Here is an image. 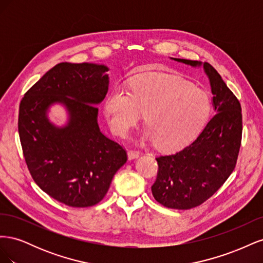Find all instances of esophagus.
Returning <instances> with one entry per match:
<instances>
[{"label":"esophagus","mask_w":263,"mask_h":263,"mask_svg":"<svg viewBox=\"0 0 263 263\" xmlns=\"http://www.w3.org/2000/svg\"><path fill=\"white\" fill-rule=\"evenodd\" d=\"M140 156V153L137 150H129L128 151V159L129 160H133V159H136Z\"/></svg>","instance_id":"obj_1"}]
</instances>
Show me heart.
<instances>
[{"label": "heart", "instance_id": "b5f03b06", "mask_svg": "<svg viewBox=\"0 0 263 263\" xmlns=\"http://www.w3.org/2000/svg\"><path fill=\"white\" fill-rule=\"evenodd\" d=\"M212 101L208 92L170 74L138 76L130 92L108 94L104 112L112 130L126 137L145 114V138L164 151L178 150L193 141L208 123Z\"/></svg>", "mask_w": 263, "mask_h": 263}]
</instances>
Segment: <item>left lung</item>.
<instances>
[{"instance_id":"1","label":"left lung","mask_w":263,"mask_h":263,"mask_svg":"<svg viewBox=\"0 0 263 263\" xmlns=\"http://www.w3.org/2000/svg\"><path fill=\"white\" fill-rule=\"evenodd\" d=\"M192 67L202 62L173 58ZM210 79L215 114L197 138L179 153L156 158L158 174L151 186L155 200L168 209L190 210L203 204L234 171L241 145V106L221 77L209 62L203 63Z\"/></svg>"}]
</instances>
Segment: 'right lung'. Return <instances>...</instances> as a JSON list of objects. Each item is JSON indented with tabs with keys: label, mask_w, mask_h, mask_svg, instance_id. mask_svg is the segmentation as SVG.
Instances as JSON below:
<instances>
[{
	"label": "right lung",
	"mask_w": 263,
	"mask_h": 263,
	"mask_svg": "<svg viewBox=\"0 0 263 263\" xmlns=\"http://www.w3.org/2000/svg\"><path fill=\"white\" fill-rule=\"evenodd\" d=\"M108 68L61 62L25 93L20 104L23 155L36 184L60 203L89 208L103 200L126 150L100 130L98 105L108 90ZM62 102L69 113L65 127L51 124L46 109Z\"/></svg>",
	"instance_id": "add662e5"
}]
</instances>
